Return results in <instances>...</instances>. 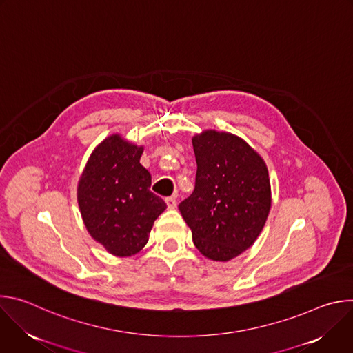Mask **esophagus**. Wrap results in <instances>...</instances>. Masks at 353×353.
<instances>
[{"label":"esophagus","instance_id":"1","mask_svg":"<svg viewBox=\"0 0 353 353\" xmlns=\"http://www.w3.org/2000/svg\"><path fill=\"white\" fill-rule=\"evenodd\" d=\"M165 201H166V204H168V208H169V210H174V208L177 207V201H176L174 196H168Z\"/></svg>","mask_w":353,"mask_h":353}]
</instances>
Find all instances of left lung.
Masks as SVG:
<instances>
[{
  "mask_svg": "<svg viewBox=\"0 0 353 353\" xmlns=\"http://www.w3.org/2000/svg\"><path fill=\"white\" fill-rule=\"evenodd\" d=\"M195 187L179 204L195 247L214 261H229L256 241L271 208L264 161L241 138L205 131L192 138Z\"/></svg>",
  "mask_w": 353,
  "mask_h": 353,
  "instance_id": "8db88e82",
  "label": "left lung"
}]
</instances>
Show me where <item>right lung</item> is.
I'll use <instances>...</instances> for the list:
<instances>
[{
    "mask_svg": "<svg viewBox=\"0 0 353 353\" xmlns=\"http://www.w3.org/2000/svg\"><path fill=\"white\" fill-rule=\"evenodd\" d=\"M142 148L112 135L90 155L78 185V204L90 236L114 256H132L146 244L165 201L149 190L139 163Z\"/></svg>",
    "mask_w": 353,
    "mask_h": 353,
    "instance_id": "1",
    "label": "right lung"
}]
</instances>
